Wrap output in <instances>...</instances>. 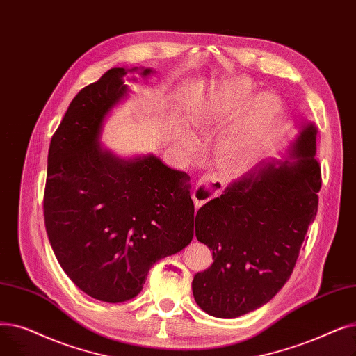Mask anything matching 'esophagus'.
<instances>
[{"mask_svg": "<svg viewBox=\"0 0 356 356\" xmlns=\"http://www.w3.org/2000/svg\"><path fill=\"white\" fill-rule=\"evenodd\" d=\"M211 197H213V193H211L210 187H207V185H197L194 193H193V200H194V204L197 209L204 204V202L209 201Z\"/></svg>", "mask_w": 356, "mask_h": 356, "instance_id": "esophagus-1", "label": "esophagus"}]
</instances>
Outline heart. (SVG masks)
I'll use <instances>...</instances> for the list:
<instances>
[{
  "instance_id": "obj_1",
  "label": "heart",
  "mask_w": 356,
  "mask_h": 356,
  "mask_svg": "<svg viewBox=\"0 0 356 356\" xmlns=\"http://www.w3.org/2000/svg\"><path fill=\"white\" fill-rule=\"evenodd\" d=\"M252 87L246 81H238L229 88V92L220 103L214 104L210 111L223 114L234 110L250 95ZM280 110L278 101L270 95H261L253 101L249 110L239 118L227 131L222 145H220V158L225 162L241 161L248 158L257 150L269 126L273 124ZM197 123V122H194ZM185 145L190 146L187 140Z\"/></svg>"
}]
</instances>
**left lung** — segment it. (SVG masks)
Returning <instances> with one entry per match:
<instances>
[{
    "label": "left lung",
    "mask_w": 356,
    "mask_h": 356,
    "mask_svg": "<svg viewBox=\"0 0 356 356\" xmlns=\"http://www.w3.org/2000/svg\"><path fill=\"white\" fill-rule=\"evenodd\" d=\"M316 134L304 126L290 150L296 161L264 163L197 211L195 236L214 262L194 275L193 294L210 316L257 310L290 280L317 213Z\"/></svg>",
    "instance_id": "left-lung-1"
}]
</instances>
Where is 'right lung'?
I'll return each instance as SVG.
<instances>
[{
    "label": "right lung",
    "mask_w": 356,
    "mask_h": 356,
    "mask_svg": "<svg viewBox=\"0 0 356 356\" xmlns=\"http://www.w3.org/2000/svg\"><path fill=\"white\" fill-rule=\"evenodd\" d=\"M126 74L111 67L71 101L50 140L43 197L59 265L79 290L106 302L136 297L150 266L194 236L187 174L154 155L118 159L98 143L104 117L127 94Z\"/></svg>",
    "instance_id": "add662e5"
}]
</instances>
